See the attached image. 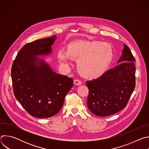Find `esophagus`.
<instances>
[{
	"label": "esophagus",
	"mask_w": 149,
	"mask_h": 149,
	"mask_svg": "<svg viewBox=\"0 0 149 149\" xmlns=\"http://www.w3.org/2000/svg\"><path fill=\"white\" fill-rule=\"evenodd\" d=\"M74 84H75V85H77V86H78V85H81V84H82L81 81L79 80V79H74Z\"/></svg>",
	"instance_id": "obj_1"
}]
</instances>
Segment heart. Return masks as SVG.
I'll return each mask as SVG.
<instances>
[{
  "label": "heart",
  "instance_id": "obj_1",
  "mask_svg": "<svg viewBox=\"0 0 149 149\" xmlns=\"http://www.w3.org/2000/svg\"><path fill=\"white\" fill-rule=\"evenodd\" d=\"M113 57L111 45L98 40H75L67 45L66 52L59 50L57 54L58 59L62 64H68L69 58L77 60L78 72L90 79L102 75L109 69Z\"/></svg>",
  "mask_w": 149,
  "mask_h": 149
}]
</instances>
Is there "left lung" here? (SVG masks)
I'll return each mask as SVG.
<instances>
[{"instance_id": "obj_1", "label": "left lung", "mask_w": 149, "mask_h": 149, "mask_svg": "<svg viewBox=\"0 0 149 149\" xmlns=\"http://www.w3.org/2000/svg\"><path fill=\"white\" fill-rule=\"evenodd\" d=\"M136 59L124 44L118 64L100 77L87 81V106L95 115L111 116L124 109L136 86Z\"/></svg>"}]
</instances>
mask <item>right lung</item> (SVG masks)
I'll use <instances>...</instances> for the list:
<instances>
[{"label": "right lung", "instance_id": "add662e5", "mask_svg": "<svg viewBox=\"0 0 149 149\" xmlns=\"http://www.w3.org/2000/svg\"><path fill=\"white\" fill-rule=\"evenodd\" d=\"M56 38L54 35L26 44L17 53L12 66L14 95L24 109L37 118L56 114L73 86L72 78L57 74L35 56L49 54Z\"/></svg>", "mask_w": 149, "mask_h": 149}]
</instances>
